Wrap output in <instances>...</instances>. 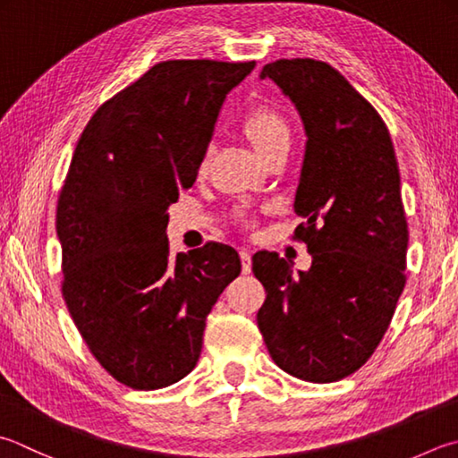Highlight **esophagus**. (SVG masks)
I'll return each mask as SVG.
<instances>
[{"label":"esophagus","mask_w":458,"mask_h":458,"mask_svg":"<svg viewBox=\"0 0 458 458\" xmlns=\"http://www.w3.org/2000/svg\"><path fill=\"white\" fill-rule=\"evenodd\" d=\"M239 255H241V269H243L245 275H249V273H251V269H253L251 253H249V251H241Z\"/></svg>","instance_id":"34e87169"}]
</instances>
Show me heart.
<instances>
[{"label":"heart","instance_id":"heart-1","mask_svg":"<svg viewBox=\"0 0 458 458\" xmlns=\"http://www.w3.org/2000/svg\"><path fill=\"white\" fill-rule=\"evenodd\" d=\"M243 133L261 157L291 141L287 122L271 107H257L247 114L243 119Z\"/></svg>","mask_w":458,"mask_h":458}]
</instances>
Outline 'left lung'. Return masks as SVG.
I'll return each instance as SVG.
<instances>
[{
    "instance_id": "8db88e82",
    "label": "left lung",
    "mask_w": 458,
    "mask_h": 458,
    "mask_svg": "<svg viewBox=\"0 0 458 458\" xmlns=\"http://www.w3.org/2000/svg\"><path fill=\"white\" fill-rule=\"evenodd\" d=\"M277 85L305 129L295 213L313 263L293 273L277 253L253 255L267 299L257 313L284 373L333 383L367 363L404 289L409 229L394 148L381 115L329 64L277 59Z\"/></svg>"
}]
</instances>
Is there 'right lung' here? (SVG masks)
<instances>
[{
    "mask_svg": "<svg viewBox=\"0 0 458 458\" xmlns=\"http://www.w3.org/2000/svg\"><path fill=\"white\" fill-rule=\"evenodd\" d=\"M255 62L174 59L103 103L57 203L64 299L99 365L137 391L187 377L205 318L239 277L235 249L171 257L167 209L193 187L227 93Z\"/></svg>",
    "mask_w": 458,
    "mask_h": 458,
    "instance_id": "obj_1",
    "label": "right lung"
}]
</instances>
